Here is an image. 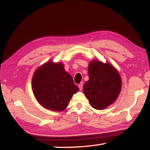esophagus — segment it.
Instances as JSON below:
<instances>
[{"instance_id": "obj_1", "label": "esophagus", "mask_w": 150, "mask_h": 150, "mask_svg": "<svg viewBox=\"0 0 150 150\" xmlns=\"http://www.w3.org/2000/svg\"><path fill=\"white\" fill-rule=\"evenodd\" d=\"M79 89L81 90V91L82 89H83V82H81V83L79 84Z\"/></svg>"}]
</instances>
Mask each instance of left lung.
<instances>
[{"label": "left lung", "instance_id": "1", "mask_svg": "<svg viewBox=\"0 0 150 150\" xmlns=\"http://www.w3.org/2000/svg\"><path fill=\"white\" fill-rule=\"evenodd\" d=\"M89 81L84 85L83 91L91 106L104 109L115 101L122 87L118 71L108 63L93 61L89 65Z\"/></svg>", "mask_w": 150, "mask_h": 150}]
</instances>
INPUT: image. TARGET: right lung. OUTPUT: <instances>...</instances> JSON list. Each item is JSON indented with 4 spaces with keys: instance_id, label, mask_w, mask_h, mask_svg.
<instances>
[{
    "instance_id": "add662e5",
    "label": "right lung",
    "mask_w": 150,
    "mask_h": 150,
    "mask_svg": "<svg viewBox=\"0 0 150 150\" xmlns=\"http://www.w3.org/2000/svg\"><path fill=\"white\" fill-rule=\"evenodd\" d=\"M34 95L41 105L48 109L64 110L79 89L63 64L48 61L38 69L32 80Z\"/></svg>"
}]
</instances>
